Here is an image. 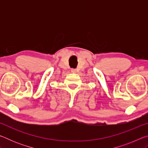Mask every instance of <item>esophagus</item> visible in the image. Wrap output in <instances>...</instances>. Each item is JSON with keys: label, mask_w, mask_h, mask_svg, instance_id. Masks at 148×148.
Masks as SVG:
<instances>
[{"label": "esophagus", "mask_w": 148, "mask_h": 148, "mask_svg": "<svg viewBox=\"0 0 148 148\" xmlns=\"http://www.w3.org/2000/svg\"><path fill=\"white\" fill-rule=\"evenodd\" d=\"M71 71H72V72H76V70H74V69H72Z\"/></svg>", "instance_id": "obj_1"}]
</instances>
